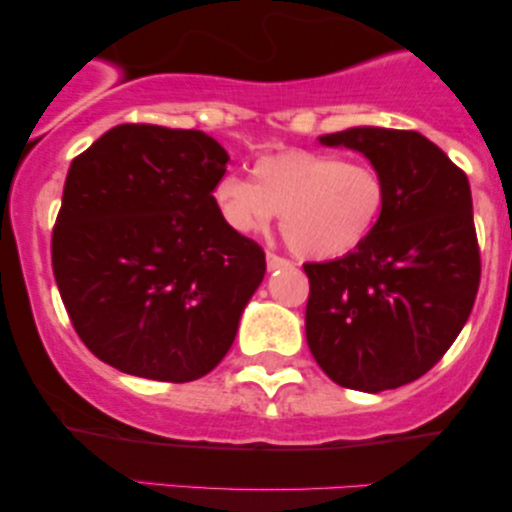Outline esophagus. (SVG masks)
Instances as JSON below:
<instances>
[{"instance_id":"obj_1","label":"esophagus","mask_w":512,"mask_h":512,"mask_svg":"<svg viewBox=\"0 0 512 512\" xmlns=\"http://www.w3.org/2000/svg\"><path fill=\"white\" fill-rule=\"evenodd\" d=\"M265 261H268V270H279V268H289V265H291V261H289V258H282V256L272 254V251H268V254H265Z\"/></svg>"}]
</instances>
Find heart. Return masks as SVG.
<instances>
[{"label":"heart","instance_id":"b5f03b06","mask_svg":"<svg viewBox=\"0 0 512 512\" xmlns=\"http://www.w3.org/2000/svg\"><path fill=\"white\" fill-rule=\"evenodd\" d=\"M214 202L235 233L256 235L279 226L296 254L331 261L352 254L380 226L389 202L382 172L338 153L286 149L256 160L254 181L228 172L216 181Z\"/></svg>","mask_w":512,"mask_h":512}]
</instances>
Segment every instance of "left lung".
<instances>
[{"label":"left lung","mask_w":512,"mask_h":512,"mask_svg":"<svg viewBox=\"0 0 512 512\" xmlns=\"http://www.w3.org/2000/svg\"><path fill=\"white\" fill-rule=\"evenodd\" d=\"M321 144L361 151L387 181L389 202L359 249L303 265L307 345L340 387H403L443 359L478 296L471 186L415 130L349 128Z\"/></svg>","instance_id":"obj_1"}]
</instances>
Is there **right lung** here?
<instances>
[{
  "label": "right lung",
  "mask_w": 512,
  "mask_h": 512,
  "mask_svg": "<svg viewBox=\"0 0 512 512\" xmlns=\"http://www.w3.org/2000/svg\"><path fill=\"white\" fill-rule=\"evenodd\" d=\"M228 153L200 130L123 123L72 160L51 258L74 331L121 373L193 382L233 345L265 275L221 219Z\"/></svg>",
  "instance_id": "obj_1"
}]
</instances>
